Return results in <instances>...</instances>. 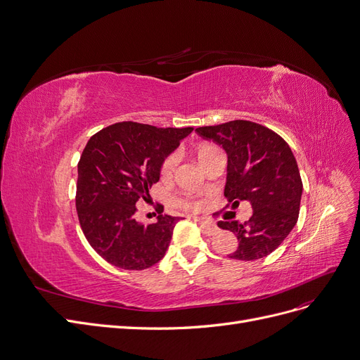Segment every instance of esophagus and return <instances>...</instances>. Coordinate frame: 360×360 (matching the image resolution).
I'll return each mask as SVG.
<instances>
[{
    "instance_id": "1",
    "label": "esophagus",
    "mask_w": 360,
    "mask_h": 360,
    "mask_svg": "<svg viewBox=\"0 0 360 360\" xmlns=\"http://www.w3.org/2000/svg\"><path fill=\"white\" fill-rule=\"evenodd\" d=\"M198 224H200V227H202V230L205 231V234H207V236H214V234H217L218 233V227L215 224H212V222H207V221H203V219H195Z\"/></svg>"
}]
</instances>
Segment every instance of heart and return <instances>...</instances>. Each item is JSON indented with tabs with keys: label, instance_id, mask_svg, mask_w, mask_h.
I'll return each instance as SVG.
<instances>
[{
	"label": "heart",
	"instance_id": "obj_1",
	"mask_svg": "<svg viewBox=\"0 0 360 360\" xmlns=\"http://www.w3.org/2000/svg\"><path fill=\"white\" fill-rule=\"evenodd\" d=\"M214 148H215L214 145H202L200 148H198V151H197V155L202 157L205 153H207V151H210V150H214ZM176 163H178V154H176V153L169 154V155L163 160L162 167H160V175H162L163 178H169V176L172 175L173 169H175ZM172 202L175 203L176 206H179L181 209L197 210L198 207H200V205H198L197 202H194V200H191V198H187V197H179V195H176V197H173Z\"/></svg>",
	"mask_w": 360,
	"mask_h": 360
}]
</instances>
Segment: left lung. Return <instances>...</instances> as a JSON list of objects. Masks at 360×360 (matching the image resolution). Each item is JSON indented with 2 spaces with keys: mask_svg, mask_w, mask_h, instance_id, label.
Returning <instances> with one entry per match:
<instances>
[{
  "mask_svg": "<svg viewBox=\"0 0 360 360\" xmlns=\"http://www.w3.org/2000/svg\"><path fill=\"white\" fill-rule=\"evenodd\" d=\"M195 131L221 145L229 155L225 207L238 206L242 200L252 206L245 222H218L238 240L229 258L254 261L270 255L295 227L300 214L302 181L289 145L271 129L248 120L197 127Z\"/></svg>",
  "mask_w": 360,
  "mask_h": 360,
  "instance_id": "obj_1",
  "label": "left lung"
}]
</instances>
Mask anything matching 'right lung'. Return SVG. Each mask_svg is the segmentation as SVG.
I'll return each instance as SVG.
<instances>
[{
  "instance_id": "obj_1",
  "label": "right lung",
  "mask_w": 360,
  "mask_h": 360,
  "mask_svg": "<svg viewBox=\"0 0 360 360\" xmlns=\"http://www.w3.org/2000/svg\"><path fill=\"white\" fill-rule=\"evenodd\" d=\"M191 131L122 122L89 139L78 162L75 206L87 242L106 262L145 270L165 257L179 218L163 215L158 205L157 222H138L136 203L146 200L165 157Z\"/></svg>"
}]
</instances>
